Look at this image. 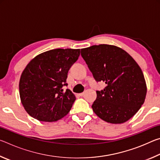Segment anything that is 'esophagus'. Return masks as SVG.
<instances>
[{"label": "esophagus", "mask_w": 160, "mask_h": 160, "mask_svg": "<svg viewBox=\"0 0 160 160\" xmlns=\"http://www.w3.org/2000/svg\"><path fill=\"white\" fill-rule=\"evenodd\" d=\"M84 94H85V92H82V93L79 94V95H80V97H83V96H84Z\"/></svg>", "instance_id": "esophagus-1"}]
</instances>
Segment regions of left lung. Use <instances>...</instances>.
Returning <instances> with one entry per match:
<instances>
[{"label": "left lung", "mask_w": 160, "mask_h": 160, "mask_svg": "<svg viewBox=\"0 0 160 160\" xmlns=\"http://www.w3.org/2000/svg\"><path fill=\"white\" fill-rule=\"evenodd\" d=\"M80 52L97 82L107 85L104 90L97 91L93 112L108 123L129 120L140 109L147 93L138 64L126 51L113 45H94Z\"/></svg>", "instance_id": "8db88e82"}]
</instances>
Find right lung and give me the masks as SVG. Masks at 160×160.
<instances>
[{
	"mask_svg": "<svg viewBox=\"0 0 160 160\" xmlns=\"http://www.w3.org/2000/svg\"><path fill=\"white\" fill-rule=\"evenodd\" d=\"M80 49L56 48L40 53L29 62L21 75V102L29 116L53 122L71 109L75 97L67 86L68 72L80 56Z\"/></svg>",
	"mask_w": 160,
	"mask_h": 160,
	"instance_id": "obj_1",
	"label": "right lung"
}]
</instances>
